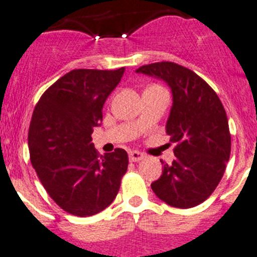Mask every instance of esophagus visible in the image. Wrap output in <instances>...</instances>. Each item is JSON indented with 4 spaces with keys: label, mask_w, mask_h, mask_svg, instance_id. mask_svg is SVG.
<instances>
[{
    "label": "esophagus",
    "mask_w": 257,
    "mask_h": 257,
    "mask_svg": "<svg viewBox=\"0 0 257 257\" xmlns=\"http://www.w3.org/2000/svg\"><path fill=\"white\" fill-rule=\"evenodd\" d=\"M145 155L140 151H131L129 152V161L131 163H138V161L143 160Z\"/></svg>",
    "instance_id": "1"
}]
</instances>
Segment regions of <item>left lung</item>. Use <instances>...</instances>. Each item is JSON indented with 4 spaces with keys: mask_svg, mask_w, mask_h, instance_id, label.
I'll return each mask as SVG.
<instances>
[{
    "mask_svg": "<svg viewBox=\"0 0 257 257\" xmlns=\"http://www.w3.org/2000/svg\"><path fill=\"white\" fill-rule=\"evenodd\" d=\"M136 73L164 80L172 89L166 133L175 143V159L164 165L151 188L173 207L189 209L210 197L220 182L230 155L225 110L218 94L196 73L174 62L143 65Z\"/></svg>",
    "mask_w": 257,
    "mask_h": 257,
    "instance_id": "8db88e82",
    "label": "left lung"
}]
</instances>
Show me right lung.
<instances>
[{"label": "right lung", "instance_id": "obj_1", "mask_svg": "<svg viewBox=\"0 0 257 257\" xmlns=\"http://www.w3.org/2000/svg\"><path fill=\"white\" fill-rule=\"evenodd\" d=\"M124 71L71 70L51 85L34 108L28 134L32 165L50 197L75 216L105 210L128 169L125 150L100 156L91 137Z\"/></svg>", "mask_w": 257, "mask_h": 257}]
</instances>
